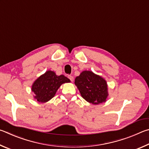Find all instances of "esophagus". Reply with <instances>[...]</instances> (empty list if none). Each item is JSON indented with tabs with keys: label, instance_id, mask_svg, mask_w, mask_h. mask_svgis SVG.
Here are the masks:
<instances>
[{
	"label": "esophagus",
	"instance_id": "34e87169",
	"mask_svg": "<svg viewBox=\"0 0 149 149\" xmlns=\"http://www.w3.org/2000/svg\"><path fill=\"white\" fill-rule=\"evenodd\" d=\"M68 78H69V79H70V80L71 82L74 81V77H73L72 76H71V75H69V76H68Z\"/></svg>",
	"mask_w": 149,
	"mask_h": 149
}]
</instances>
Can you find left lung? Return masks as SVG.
<instances>
[{
    "mask_svg": "<svg viewBox=\"0 0 149 149\" xmlns=\"http://www.w3.org/2000/svg\"><path fill=\"white\" fill-rule=\"evenodd\" d=\"M74 84L82 97L90 103H102L107 98L108 86L106 80L90 70H84L75 79Z\"/></svg>",
    "mask_w": 149,
    "mask_h": 149,
    "instance_id": "obj_1",
    "label": "left lung"
}]
</instances>
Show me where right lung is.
Masks as SVG:
<instances>
[{
    "mask_svg": "<svg viewBox=\"0 0 149 149\" xmlns=\"http://www.w3.org/2000/svg\"><path fill=\"white\" fill-rule=\"evenodd\" d=\"M70 82L64 75L57 76L54 71L48 70L33 84L31 90L35 94L34 98L40 103H46L54 97L62 84Z\"/></svg>",
    "mask_w": 149,
    "mask_h": 149,
    "instance_id": "obj_1",
    "label": "right lung"
}]
</instances>
